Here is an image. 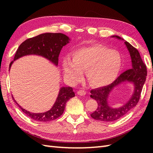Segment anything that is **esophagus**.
I'll use <instances>...</instances> for the list:
<instances>
[{
	"label": "esophagus",
	"instance_id": "esophagus-1",
	"mask_svg": "<svg viewBox=\"0 0 153 153\" xmlns=\"http://www.w3.org/2000/svg\"><path fill=\"white\" fill-rule=\"evenodd\" d=\"M77 95H81V96H83V95H86V91H85L82 89V90H79L77 92Z\"/></svg>",
	"mask_w": 153,
	"mask_h": 153
}]
</instances>
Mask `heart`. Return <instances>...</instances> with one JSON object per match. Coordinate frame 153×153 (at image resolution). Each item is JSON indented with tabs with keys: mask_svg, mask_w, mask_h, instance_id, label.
I'll return each mask as SVG.
<instances>
[{
	"mask_svg": "<svg viewBox=\"0 0 153 153\" xmlns=\"http://www.w3.org/2000/svg\"><path fill=\"white\" fill-rule=\"evenodd\" d=\"M122 65V56L118 51L100 45L77 48L71 53V60L66 58L62 62L64 75L70 82H78L82 78L83 71L86 70L89 82L95 86L112 83Z\"/></svg>",
	"mask_w": 153,
	"mask_h": 153,
	"instance_id": "heart-1",
	"label": "heart"
}]
</instances>
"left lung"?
<instances>
[{
    "instance_id": "1",
    "label": "left lung",
    "mask_w": 153,
    "mask_h": 153,
    "mask_svg": "<svg viewBox=\"0 0 153 153\" xmlns=\"http://www.w3.org/2000/svg\"><path fill=\"white\" fill-rule=\"evenodd\" d=\"M113 37H116L120 39H121L118 36ZM125 44L130 54L132 68L123 72L110 85L91 91V98L95 99L98 103L97 109L91 114V116L95 120L102 122H113L118 120L137 105L140 99L142 89L147 74V67L137 48L127 41H125ZM123 81L134 83L135 86L134 94L131 99L122 107L118 109L111 108L108 105L109 93L115 86Z\"/></svg>"
}]
</instances>
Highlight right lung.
Wrapping results in <instances>:
<instances>
[{"label":"right lung","instance_id":"1","mask_svg":"<svg viewBox=\"0 0 153 153\" xmlns=\"http://www.w3.org/2000/svg\"><path fill=\"white\" fill-rule=\"evenodd\" d=\"M69 37L60 33H46L29 38L19 45L15 54L14 60L25 55L37 54L47 58L57 66L62 48L69 43ZM13 62L12 61L10 64V68ZM74 97L75 93L72 87H62L53 108L45 113H32L18 105L23 112L33 120L38 122H49L57 119L62 114L67 101ZM14 101L16 102L15 100Z\"/></svg>","mask_w":153,"mask_h":153}]
</instances>
